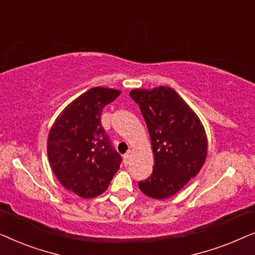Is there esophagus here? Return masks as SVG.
Listing matches in <instances>:
<instances>
[{"mask_svg": "<svg viewBox=\"0 0 255 255\" xmlns=\"http://www.w3.org/2000/svg\"><path fill=\"white\" fill-rule=\"evenodd\" d=\"M123 160H124L125 165H128V163L130 162V153H127V154H124L123 155Z\"/></svg>", "mask_w": 255, "mask_h": 255, "instance_id": "esophagus-1", "label": "esophagus"}]
</instances>
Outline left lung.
<instances>
[{"instance_id":"left-lung-1","label":"left lung","mask_w":255,"mask_h":255,"mask_svg":"<svg viewBox=\"0 0 255 255\" xmlns=\"http://www.w3.org/2000/svg\"><path fill=\"white\" fill-rule=\"evenodd\" d=\"M130 96L141 111L154 153L153 172L139 182V189L156 200L173 196L196 176L207 158L203 125L169 87L133 89Z\"/></svg>"}]
</instances>
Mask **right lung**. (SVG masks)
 <instances>
[{
    "label": "right lung",
    "instance_id": "right-lung-1",
    "mask_svg": "<svg viewBox=\"0 0 255 255\" xmlns=\"http://www.w3.org/2000/svg\"><path fill=\"white\" fill-rule=\"evenodd\" d=\"M121 92L95 87L75 99L55 120L47 140L51 168L66 189L83 198L107 190L122 156L101 123L107 104Z\"/></svg>",
    "mask_w": 255,
    "mask_h": 255
}]
</instances>
